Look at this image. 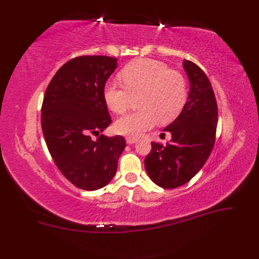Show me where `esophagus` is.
Segmentation results:
<instances>
[{"instance_id": "obj_1", "label": "esophagus", "mask_w": 259, "mask_h": 259, "mask_svg": "<svg viewBox=\"0 0 259 259\" xmlns=\"http://www.w3.org/2000/svg\"><path fill=\"white\" fill-rule=\"evenodd\" d=\"M138 142V139L135 138V137H126V143L128 145H132V144H135Z\"/></svg>"}]
</instances>
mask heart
I'll return each instance as SVG.
<instances>
[{"label": "heart", "mask_w": 259, "mask_h": 259, "mask_svg": "<svg viewBox=\"0 0 259 259\" xmlns=\"http://www.w3.org/2000/svg\"><path fill=\"white\" fill-rule=\"evenodd\" d=\"M123 84L108 82L104 97L115 113L126 111L133 97L138 98L140 110L119 117L115 131L127 137H139L158 122H168L182 110L187 99L185 77L163 62L153 59H137L122 70Z\"/></svg>", "instance_id": "heart-1"}]
</instances>
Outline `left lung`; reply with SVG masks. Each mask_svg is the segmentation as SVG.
<instances>
[{"label": "left lung", "mask_w": 259, "mask_h": 259, "mask_svg": "<svg viewBox=\"0 0 259 259\" xmlns=\"http://www.w3.org/2000/svg\"><path fill=\"white\" fill-rule=\"evenodd\" d=\"M183 67L190 91L182 112L163 130L170 133V142L166 146L152 142L145 159L149 177L164 189L189 182L204 165L215 144L218 112L210 82L194 62L184 60Z\"/></svg>", "instance_id": "left-lung-1"}]
</instances>
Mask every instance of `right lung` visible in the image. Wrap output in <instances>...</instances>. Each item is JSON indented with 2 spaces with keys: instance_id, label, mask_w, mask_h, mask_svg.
I'll list each match as a JSON object with an SVG mask.
<instances>
[{
  "instance_id": "obj_1",
  "label": "right lung",
  "mask_w": 259,
  "mask_h": 259,
  "mask_svg": "<svg viewBox=\"0 0 259 259\" xmlns=\"http://www.w3.org/2000/svg\"><path fill=\"white\" fill-rule=\"evenodd\" d=\"M116 58L80 56L69 60L46 89L41 114L49 151L70 183L97 190L111 182L126 143L122 136L99 135L111 123L104 90Z\"/></svg>"
}]
</instances>
